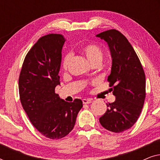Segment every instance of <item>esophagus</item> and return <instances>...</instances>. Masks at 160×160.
Returning <instances> with one entry per match:
<instances>
[{
  "mask_svg": "<svg viewBox=\"0 0 160 160\" xmlns=\"http://www.w3.org/2000/svg\"><path fill=\"white\" fill-rule=\"evenodd\" d=\"M82 102L84 104H89L92 102V100L91 99H83Z\"/></svg>",
  "mask_w": 160,
  "mask_h": 160,
  "instance_id": "obj_1",
  "label": "esophagus"
}]
</instances>
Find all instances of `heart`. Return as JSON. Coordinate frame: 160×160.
Returning <instances> with one entry per match:
<instances>
[{
  "mask_svg": "<svg viewBox=\"0 0 160 160\" xmlns=\"http://www.w3.org/2000/svg\"><path fill=\"white\" fill-rule=\"evenodd\" d=\"M82 52L91 64H94L96 62H102L104 54L102 50L98 45L93 44V43H89V44L85 45L82 48ZM71 59V55L70 54H67L64 57L62 62V67L64 70L67 69Z\"/></svg>",
  "mask_w": 160,
  "mask_h": 160,
  "instance_id": "1",
  "label": "heart"
}]
</instances>
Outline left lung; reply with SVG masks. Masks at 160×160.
I'll list each match as a JSON object with an SVG mask.
<instances>
[{
  "label": "left lung",
  "mask_w": 160,
  "mask_h": 160,
  "mask_svg": "<svg viewBox=\"0 0 160 160\" xmlns=\"http://www.w3.org/2000/svg\"><path fill=\"white\" fill-rule=\"evenodd\" d=\"M110 49L112 66L108 77L113 102L99 121L105 129L122 132L132 128L138 119L146 98V76L138 57L123 34L111 29L98 34Z\"/></svg>",
  "instance_id": "8db88e82"
}]
</instances>
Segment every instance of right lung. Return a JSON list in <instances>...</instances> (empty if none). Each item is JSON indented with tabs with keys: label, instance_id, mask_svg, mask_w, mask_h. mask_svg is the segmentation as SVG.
Here are the masks:
<instances>
[{
	"label": "right lung",
	"instance_id": "add662e5",
	"mask_svg": "<svg viewBox=\"0 0 160 160\" xmlns=\"http://www.w3.org/2000/svg\"><path fill=\"white\" fill-rule=\"evenodd\" d=\"M65 39L60 34L42 36L26 55L19 78L23 109L32 125L50 139H60L73 130L82 101L61 100L55 93L60 84L62 49Z\"/></svg>",
	"mask_w": 160,
	"mask_h": 160
}]
</instances>
